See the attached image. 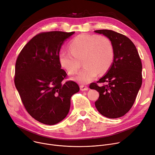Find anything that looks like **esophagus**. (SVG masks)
Segmentation results:
<instances>
[{"label": "esophagus", "mask_w": 155, "mask_h": 155, "mask_svg": "<svg viewBox=\"0 0 155 155\" xmlns=\"http://www.w3.org/2000/svg\"><path fill=\"white\" fill-rule=\"evenodd\" d=\"M80 90H81V91H87V90H88V87L85 86V85H80Z\"/></svg>", "instance_id": "obj_1"}]
</instances>
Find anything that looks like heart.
Masks as SVG:
<instances>
[{
    "label": "heart",
    "mask_w": 155,
    "mask_h": 155,
    "mask_svg": "<svg viewBox=\"0 0 155 155\" xmlns=\"http://www.w3.org/2000/svg\"><path fill=\"white\" fill-rule=\"evenodd\" d=\"M69 49L70 52L61 51L59 53V61L70 75L78 71L82 61L85 67L74 77V80L80 83L90 82L98 72L104 74L114 61V46L105 36L79 35L70 42Z\"/></svg>",
    "instance_id": "1"
}]
</instances>
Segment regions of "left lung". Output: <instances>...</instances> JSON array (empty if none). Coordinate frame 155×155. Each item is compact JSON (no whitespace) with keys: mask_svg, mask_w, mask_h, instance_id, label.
Returning a JSON list of instances; mask_svg holds the SVG:
<instances>
[{"mask_svg":"<svg viewBox=\"0 0 155 155\" xmlns=\"http://www.w3.org/2000/svg\"><path fill=\"white\" fill-rule=\"evenodd\" d=\"M112 43L114 58L106 75L90 85L100 93L95 106L103 116L116 119L124 116L134 104L142 83V64L133 42L125 35L112 30H99ZM106 84L99 86L97 83Z\"/></svg>","mask_w":155,"mask_h":155,"instance_id":"8db88e82","label":"left lung"}]
</instances>
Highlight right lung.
I'll return each instance as SVG.
<instances>
[{
	"label": "right lung",
	"instance_id": "add662e5",
	"mask_svg": "<svg viewBox=\"0 0 155 155\" xmlns=\"http://www.w3.org/2000/svg\"><path fill=\"white\" fill-rule=\"evenodd\" d=\"M75 32H42L20 51L15 64L14 82L28 114L46 125H54L68 114L70 98L78 92V84L62 81L59 55L64 41Z\"/></svg>",
	"mask_w": 155,
	"mask_h": 155
}]
</instances>
